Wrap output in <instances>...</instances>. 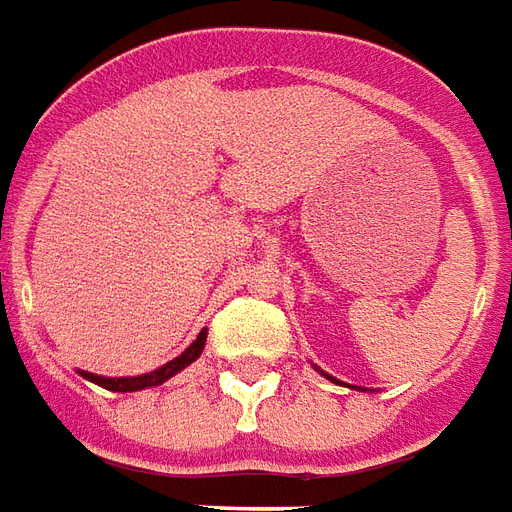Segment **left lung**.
<instances>
[{"label":"left lung","mask_w":512,"mask_h":512,"mask_svg":"<svg viewBox=\"0 0 512 512\" xmlns=\"http://www.w3.org/2000/svg\"><path fill=\"white\" fill-rule=\"evenodd\" d=\"M314 369H317V366H314ZM317 372L323 374L325 380L336 382V385H344V382H339V380H336V377H331V374H328V372H323V369H317ZM347 388H352V391H366V388H358V385H347Z\"/></svg>","instance_id":"left-lung-1"}]
</instances>
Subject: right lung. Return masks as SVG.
I'll list each match as a JSON object with an SVG mask.
<instances>
[{
  "instance_id": "1",
  "label": "right lung",
  "mask_w": 512,
  "mask_h": 512,
  "mask_svg": "<svg viewBox=\"0 0 512 512\" xmlns=\"http://www.w3.org/2000/svg\"><path fill=\"white\" fill-rule=\"evenodd\" d=\"M206 336L208 331L203 328V331L198 333V339L189 344L179 358H173V361H168L165 366H160V369H154V372L138 374V377H102V374L83 372V369H78V374H81L83 380L94 382V385H100V388L113 393H132V391H146V388H157V385H162V382H168L170 377H176L179 372H184L189 363L198 361L200 352H203V347H206Z\"/></svg>"
}]
</instances>
